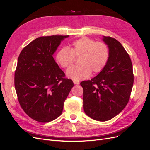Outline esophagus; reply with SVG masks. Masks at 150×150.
<instances>
[{
  "instance_id": "34e87169",
  "label": "esophagus",
  "mask_w": 150,
  "mask_h": 150,
  "mask_svg": "<svg viewBox=\"0 0 150 150\" xmlns=\"http://www.w3.org/2000/svg\"><path fill=\"white\" fill-rule=\"evenodd\" d=\"M73 83L74 84H79V81L78 80H73Z\"/></svg>"
}]
</instances>
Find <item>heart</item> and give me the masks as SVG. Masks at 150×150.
I'll return each instance as SVG.
<instances>
[{
	"label": "heart",
	"mask_w": 150,
	"mask_h": 150,
	"mask_svg": "<svg viewBox=\"0 0 150 150\" xmlns=\"http://www.w3.org/2000/svg\"><path fill=\"white\" fill-rule=\"evenodd\" d=\"M74 56H79V65L72 66L66 71V75L74 80L87 78L91 73L101 72L109 58V49L106 44L87 37L74 40L69 48L62 47L56 55L57 62L62 67H69L73 64Z\"/></svg>",
	"instance_id": "heart-1"
}]
</instances>
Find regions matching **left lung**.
<instances>
[{"label":"left lung","instance_id":"8db88e82","mask_svg":"<svg viewBox=\"0 0 150 150\" xmlns=\"http://www.w3.org/2000/svg\"><path fill=\"white\" fill-rule=\"evenodd\" d=\"M109 49V58L103 69L91 80L80 83L83 92L84 112L99 121L110 120L128 104L134 76L128 54L116 39L103 36Z\"/></svg>","mask_w":150,"mask_h":150}]
</instances>
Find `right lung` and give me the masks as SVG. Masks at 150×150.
I'll return each mask as SVG.
<instances>
[{"label":"right lung","mask_w":150,"mask_h":150,"mask_svg":"<svg viewBox=\"0 0 150 150\" xmlns=\"http://www.w3.org/2000/svg\"><path fill=\"white\" fill-rule=\"evenodd\" d=\"M68 37L38 38L22 50L18 58L14 78L18 100L26 114L37 121L47 122L59 116L74 86L53 58Z\"/></svg>","instance_id":"1"}]
</instances>
